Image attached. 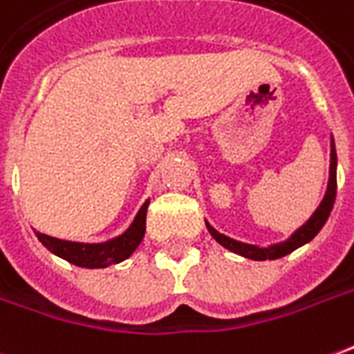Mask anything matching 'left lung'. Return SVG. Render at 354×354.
<instances>
[{"instance_id":"left-lung-1","label":"left lung","mask_w":354,"mask_h":354,"mask_svg":"<svg viewBox=\"0 0 354 354\" xmlns=\"http://www.w3.org/2000/svg\"><path fill=\"white\" fill-rule=\"evenodd\" d=\"M330 178H328V187H326V194H324V199L318 205V209L313 212V216L306 220L305 224L297 228L291 236L286 239V241H280V243H272L268 247L253 245V243H243V241H237L234 237L224 236L220 234L218 230H214L205 220L207 224V230L211 232V236L218 241L220 245L226 247L228 251L236 254H241L245 259H251V261H274V259H280V257H286L291 251H295L301 245L308 243L313 237L322 230V226L326 224V220L330 216V212L333 209V201H335V192H337V153H335V143H330Z\"/></svg>"}]
</instances>
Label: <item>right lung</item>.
<instances>
[{"mask_svg": "<svg viewBox=\"0 0 354 354\" xmlns=\"http://www.w3.org/2000/svg\"><path fill=\"white\" fill-rule=\"evenodd\" d=\"M149 199L143 203L138 211L132 224L128 226L124 234L113 237L103 243H80V241H66L57 237L46 236L36 232L41 245L57 257L65 259L71 264L82 266V268H107L111 264H118L126 261L134 253L138 245L142 243L145 236V216H147Z\"/></svg>", "mask_w": 354, "mask_h": 354, "instance_id": "obj_1", "label": "right lung"}]
</instances>
